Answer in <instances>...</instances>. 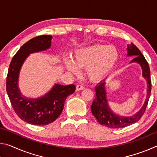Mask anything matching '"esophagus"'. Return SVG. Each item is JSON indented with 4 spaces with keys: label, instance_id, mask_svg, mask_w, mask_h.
<instances>
[{
    "label": "esophagus",
    "instance_id": "34e87169",
    "mask_svg": "<svg viewBox=\"0 0 157 157\" xmlns=\"http://www.w3.org/2000/svg\"><path fill=\"white\" fill-rule=\"evenodd\" d=\"M84 89V87L80 84H78L76 86V91H81V90Z\"/></svg>",
    "mask_w": 157,
    "mask_h": 157
}]
</instances>
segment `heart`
Masks as SVG:
<instances>
[{"mask_svg":"<svg viewBox=\"0 0 157 157\" xmlns=\"http://www.w3.org/2000/svg\"><path fill=\"white\" fill-rule=\"evenodd\" d=\"M119 52L113 46L94 44L79 49L75 52L74 62L65 59L66 67L78 73L79 68H86V74L92 80H98L108 75L118 60Z\"/></svg>","mask_w":157,"mask_h":157,"instance_id":"b5f03b06","label":"heart"}]
</instances>
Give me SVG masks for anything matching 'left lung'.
Listing matches in <instances>:
<instances>
[{
	"label": "left lung",
	"mask_w": 157,
	"mask_h": 157,
	"mask_svg": "<svg viewBox=\"0 0 157 157\" xmlns=\"http://www.w3.org/2000/svg\"><path fill=\"white\" fill-rule=\"evenodd\" d=\"M127 50H128L127 55L136 56L132 59V62L139 63L143 69V75L147 82V98H146L145 102L141 109L135 115L130 117L119 116L118 115L113 113L109 108L107 98H106L105 88V82H100L95 89L96 93H95V98L91 107V112L95 118L97 119L98 123L102 125L109 127V128H123V127L131 125L139 121L145 113L150 97L152 82H151L150 78V70L147 60L140 52L139 49L133 43H131V45L128 46Z\"/></svg>",
	"instance_id": "left-lung-1"
}]
</instances>
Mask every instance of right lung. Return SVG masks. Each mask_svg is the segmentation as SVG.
Segmentation results:
<instances>
[{
  "label": "right lung",
  "instance_id": "add662e5",
  "mask_svg": "<svg viewBox=\"0 0 157 157\" xmlns=\"http://www.w3.org/2000/svg\"><path fill=\"white\" fill-rule=\"evenodd\" d=\"M52 36L34 37L18 50L10 62L6 79V90L10 102L17 116L29 124L46 125L54 122L62 112L64 102L75 90L74 84H55L49 93L37 99H30L21 95L17 82L20 68L29 54L50 47Z\"/></svg>",
  "mask_w": 157,
  "mask_h": 157
}]
</instances>
